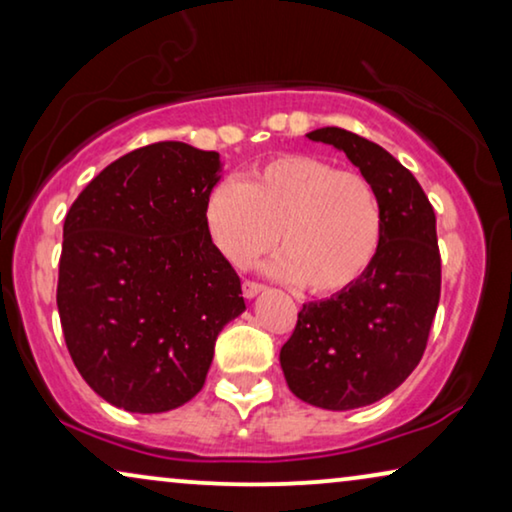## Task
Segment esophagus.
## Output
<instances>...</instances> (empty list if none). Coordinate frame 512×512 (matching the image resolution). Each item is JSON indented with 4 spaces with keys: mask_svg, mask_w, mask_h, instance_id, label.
<instances>
[{
    "mask_svg": "<svg viewBox=\"0 0 512 512\" xmlns=\"http://www.w3.org/2000/svg\"><path fill=\"white\" fill-rule=\"evenodd\" d=\"M263 289H265V286L254 282V279H244V284H242L244 298H254V296H258V293H261Z\"/></svg>",
    "mask_w": 512,
    "mask_h": 512,
    "instance_id": "esophagus-1",
    "label": "esophagus"
}]
</instances>
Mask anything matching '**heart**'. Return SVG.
I'll return each instance as SVG.
<instances>
[{
    "mask_svg": "<svg viewBox=\"0 0 512 512\" xmlns=\"http://www.w3.org/2000/svg\"><path fill=\"white\" fill-rule=\"evenodd\" d=\"M209 240L244 268L277 242L279 277L314 296L347 291L382 247L384 214L375 186L310 153H286L258 165L247 181H221L205 200Z\"/></svg>",
    "mask_w": 512,
    "mask_h": 512,
    "instance_id": "heart-1",
    "label": "heart"
}]
</instances>
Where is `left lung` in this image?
Listing matches in <instances>:
<instances>
[{
    "instance_id": "left-lung-1",
    "label": "left lung",
    "mask_w": 512,
    "mask_h": 512,
    "mask_svg": "<svg viewBox=\"0 0 512 512\" xmlns=\"http://www.w3.org/2000/svg\"><path fill=\"white\" fill-rule=\"evenodd\" d=\"M307 137L345 151L375 186L384 233L359 282L303 305L279 363L300 401L354 410L391 394L422 361L440 300L436 214L412 172L380 144L342 128Z\"/></svg>"
}]
</instances>
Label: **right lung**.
<instances>
[{
  "instance_id": "1",
  "label": "right lung",
  "mask_w": 512,
  "mask_h": 512,
  "mask_svg": "<svg viewBox=\"0 0 512 512\" xmlns=\"http://www.w3.org/2000/svg\"><path fill=\"white\" fill-rule=\"evenodd\" d=\"M216 151L156 142L104 167L62 228L58 312L88 387L128 412H167L207 380L240 277L209 240Z\"/></svg>"
}]
</instances>
